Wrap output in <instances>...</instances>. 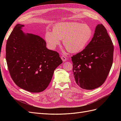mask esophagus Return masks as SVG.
Returning <instances> with one entry per match:
<instances>
[{
	"label": "esophagus",
	"instance_id": "esophagus-1",
	"mask_svg": "<svg viewBox=\"0 0 121 121\" xmlns=\"http://www.w3.org/2000/svg\"><path fill=\"white\" fill-rule=\"evenodd\" d=\"M61 58L62 60H63L64 62H65V61L67 60V58L66 57V56H61Z\"/></svg>",
	"mask_w": 121,
	"mask_h": 121
}]
</instances>
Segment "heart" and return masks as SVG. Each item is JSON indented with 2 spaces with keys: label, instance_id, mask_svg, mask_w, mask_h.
Instances as JSON below:
<instances>
[{
  "label": "heart",
  "instance_id": "heart-1",
  "mask_svg": "<svg viewBox=\"0 0 121 121\" xmlns=\"http://www.w3.org/2000/svg\"><path fill=\"white\" fill-rule=\"evenodd\" d=\"M93 36V31L89 25L80 23H58L54 26L52 32L47 31L45 39L52 48H55L63 40V45L68 52H81L88 44Z\"/></svg>",
  "mask_w": 121,
  "mask_h": 121
}]
</instances>
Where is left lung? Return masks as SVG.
I'll list each match as a JSON object with an SVG mask.
<instances>
[{
  "label": "left lung",
  "instance_id": "8db88e82",
  "mask_svg": "<svg viewBox=\"0 0 121 121\" xmlns=\"http://www.w3.org/2000/svg\"><path fill=\"white\" fill-rule=\"evenodd\" d=\"M113 53V45L107 29L102 24L97 25L85 48L71 57L77 84L86 90L101 86L112 66Z\"/></svg>",
  "mask_w": 121,
  "mask_h": 121
}]
</instances>
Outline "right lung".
Segmentation results:
<instances>
[{"instance_id": "obj_1", "label": "right lung", "mask_w": 121, "mask_h": 121, "mask_svg": "<svg viewBox=\"0 0 121 121\" xmlns=\"http://www.w3.org/2000/svg\"><path fill=\"white\" fill-rule=\"evenodd\" d=\"M17 24L6 45V60L11 77L21 88L33 93L48 87L56 69L63 63L58 53L47 48L40 36L25 33Z\"/></svg>"}]
</instances>
